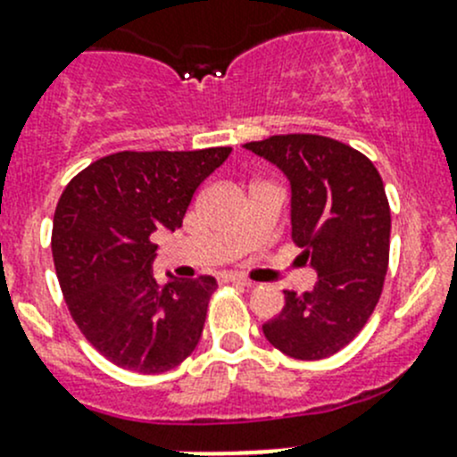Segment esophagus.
<instances>
[{
	"instance_id": "esophagus-1",
	"label": "esophagus",
	"mask_w": 457,
	"mask_h": 457,
	"mask_svg": "<svg viewBox=\"0 0 457 457\" xmlns=\"http://www.w3.org/2000/svg\"><path fill=\"white\" fill-rule=\"evenodd\" d=\"M220 283H234V286H243V287H252V281H247L245 277L241 274H232V272H225L219 277Z\"/></svg>"
}]
</instances>
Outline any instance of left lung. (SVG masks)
Instances as JSON below:
<instances>
[{
  "label": "left lung",
  "instance_id": "left-lung-1",
  "mask_svg": "<svg viewBox=\"0 0 457 457\" xmlns=\"http://www.w3.org/2000/svg\"><path fill=\"white\" fill-rule=\"evenodd\" d=\"M245 149L290 180L292 241L317 272L310 292L286 290L265 339L295 360H326L348 346L382 295L391 207L379 171L357 149L314 134L270 136Z\"/></svg>",
  "mask_w": 457,
  "mask_h": 457
}]
</instances>
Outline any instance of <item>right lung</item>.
<instances>
[{"label": "right lung", "mask_w": 457, "mask_h": 457, "mask_svg": "<svg viewBox=\"0 0 457 457\" xmlns=\"http://www.w3.org/2000/svg\"><path fill=\"white\" fill-rule=\"evenodd\" d=\"M232 147L118 152L79 171L53 216V263L87 341L134 373L176 369L198 346L214 277L154 278L158 229H179Z\"/></svg>", "instance_id": "1"}]
</instances>
